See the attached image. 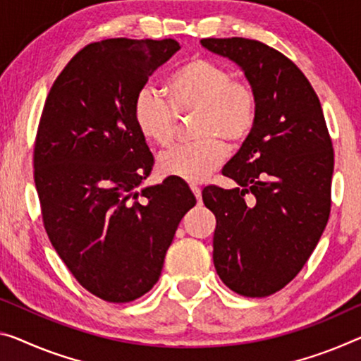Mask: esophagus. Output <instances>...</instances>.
I'll return each mask as SVG.
<instances>
[{"mask_svg": "<svg viewBox=\"0 0 361 361\" xmlns=\"http://www.w3.org/2000/svg\"><path fill=\"white\" fill-rule=\"evenodd\" d=\"M190 188H192L193 195H195V198L198 200V203H202V190H200L197 185H190Z\"/></svg>", "mask_w": 361, "mask_h": 361, "instance_id": "34e87169", "label": "esophagus"}]
</instances>
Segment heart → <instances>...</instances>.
<instances>
[{
    "instance_id": "heart-1",
    "label": "heart",
    "mask_w": 361,
    "mask_h": 361,
    "mask_svg": "<svg viewBox=\"0 0 361 361\" xmlns=\"http://www.w3.org/2000/svg\"><path fill=\"white\" fill-rule=\"evenodd\" d=\"M168 103L152 87L134 99V121L140 134L158 147L174 140L177 116H197L195 135L204 140L169 149L158 158L163 176L198 184L224 161V140H245L257 123L258 99L253 88L232 80L231 71L214 61L192 58L169 77ZM220 138L218 139L217 137Z\"/></svg>"
}]
</instances>
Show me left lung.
Listing matches in <instances>:
<instances>
[{"label":"left lung","mask_w":361,"mask_h":361,"mask_svg":"<svg viewBox=\"0 0 361 361\" xmlns=\"http://www.w3.org/2000/svg\"><path fill=\"white\" fill-rule=\"evenodd\" d=\"M200 43L234 61L258 99L257 123L223 168L237 187L202 193L216 216L214 268L235 293L266 297L300 273L328 224L334 149L319 99L289 58L240 37Z\"/></svg>","instance_id":"obj_1"}]
</instances>
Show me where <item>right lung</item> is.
I'll return each mask as SVG.
<instances>
[{"instance_id": "right-lung-1", "label": "right lung", "mask_w": 361, "mask_h": 361, "mask_svg": "<svg viewBox=\"0 0 361 361\" xmlns=\"http://www.w3.org/2000/svg\"><path fill=\"white\" fill-rule=\"evenodd\" d=\"M179 43L109 38L87 45L54 80L33 149L49 242L93 295L126 303L161 276L180 219L197 200L184 180L140 187L153 154L134 99Z\"/></svg>"}]
</instances>
